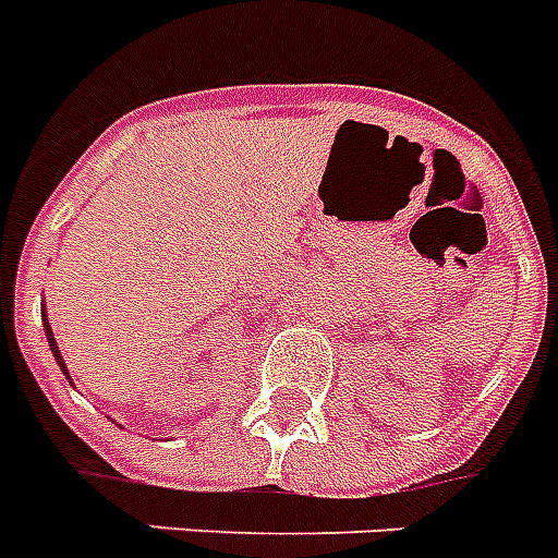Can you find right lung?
<instances>
[{
  "instance_id": "right-lung-1",
  "label": "right lung",
  "mask_w": 558,
  "mask_h": 558,
  "mask_svg": "<svg viewBox=\"0 0 558 558\" xmlns=\"http://www.w3.org/2000/svg\"><path fill=\"white\" fill-rule=\"evenodd\" d=\"M41 322H45V336H47V344H50L52 359L59 361V369L66 375V380H70V373H66V364H64V359H61V350H59V344H56V336H52V330H50V322H47V311H41ZM70 384H73V380H70Z\"/></svg>"
}]
</instances>
